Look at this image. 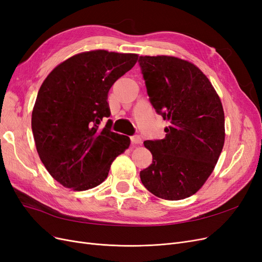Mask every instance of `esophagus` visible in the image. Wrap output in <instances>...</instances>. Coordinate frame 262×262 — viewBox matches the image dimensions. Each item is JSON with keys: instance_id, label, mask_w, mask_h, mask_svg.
I'll use <instances>...</instances> for the list:
<instances>
[{"instance_id": "obj_1", "label": "esophagus", "mask_w": 262, "mask_h": 262, "mask_svg": "<svg viewBox=\"0 0 262 262\" xmlns=\"http://www.w3.org/2000/svg\"><path fill=\"white\" fill-rule=\"evenodd\" d=\"M131 142H132V144H141L142 139L140 136H133V137H131Z\"/></svg>"}]
</instances>
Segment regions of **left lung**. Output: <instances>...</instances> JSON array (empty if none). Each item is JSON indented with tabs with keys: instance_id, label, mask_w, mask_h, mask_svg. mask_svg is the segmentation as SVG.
I'll list each match as a JSON object with an SVG mask.
<instances>
[{
	"instance_id": "1",
	"label": "left lung",
	"mask_w": 262,
	"mask_h": 262,
	"mask_svg": "<svg viewBox=\"0 0 262 262\" xmlns=\"http://www.w3.org/2000/svg\"><path fill=\"white\" fill-rule=\"evenodd\" d=\"M139 64L150 104L170 122L165 139L144 142L153 162L140 171L141 181L162 199H186L207 181L223 149V106L209 78L192 63L145 55Z\"/></svg>"
}]
</instances>
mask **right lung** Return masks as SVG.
<instances>
[{"mask_svg": "<svg viewBox=\"0 0 262 262\" xmlns=\"http://www.w3.org/2000/svg\"><path fill=\"white\" fill-rule=\"evenodd\" d=\"M138 54L94 50L73 55L47 76L31 115L39 157L62 186L83 191L104 181L130 138L112 131L108 92Z\"/></svg>", "mask_w": 262, "mask_h": 262, "instance_id": "1", "label": "right lung"}]
</instances>
